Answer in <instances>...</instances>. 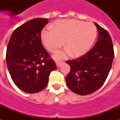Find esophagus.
Listing matches in <instances>:
<instances>
[{
	"label": "esophagus",
	"instance_id": "1",
	"mask_svg": "<svg viewBox=\"0 0 120 120\" xmlns=\"http://www.w3.org/2000/svg\"><path fill=\"white\" fill-rule=\"evenodd\" d=\"M62 63H63V62H60V61H56V66H57V67H58V68H59V66H61V65L62 64Z\"/></svg>",
	"mask_w": 120,
	"mask_h": 120
}]
</instances>
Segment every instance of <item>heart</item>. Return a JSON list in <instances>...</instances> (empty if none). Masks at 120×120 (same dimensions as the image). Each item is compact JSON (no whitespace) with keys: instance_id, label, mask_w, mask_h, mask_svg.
<instances>
[{"instance_id":"1","label":"heart","mask_w":120,"mask_h":120,"mask_svg":"<svg viewBox=\"0 0 120 120\" xmlns=\"http://www.w3.org/2000/svg\"><path fill=\"white\" fill-rule=\"evenodd\" d=\"M97 28L93 23L78 20H58L52 29L47 28L41 32L42 41L45 47L52 53H55L64 44L66 49L57 53L56 58L66 57L71 53L75 57L85 54L95 41Z\"/></svg>"}]
</instances>
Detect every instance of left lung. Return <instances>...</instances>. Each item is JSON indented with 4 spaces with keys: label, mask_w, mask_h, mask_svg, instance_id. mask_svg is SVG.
<instances>
[{
    "label": "left lung",
    "mask_w": 120,
    "mask_h": 120,
    "mask_svg": "<svg viewBox=\"0 0 120 120\" xmlns=\"http://www.w3.org/2000/svg\"><path fill=\"white\" fill-rule=\"evenodd\" d=\"M94 24L98 30L94 46L82 56L66 61L71 67L66 78L67 86L79 95L92 93L104 84L115 56L109 33L98 24L94 22Z\"/></svg>",
    "instance_id": "1"
}]
</instances>
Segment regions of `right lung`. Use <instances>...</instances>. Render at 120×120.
Returning <instances> with one entry per match:
<instances>
[{
    "mask_svg": "<svg viewBox=\"0 0 120 120\" xmlns=\"http://www.w3.org/2000/svg\"><path fill=\"white\" fill-rule=\"evenodd\" d=\"M47 19L35 18L15 29L6 51V63L15 84L27 93L41 91L57 68L42 44L41 34Z\"/></svg>",
    "mask_w": 120,
    "mask_h": 120,
    "instance_id": "add662e5",
    "label": "right lung"
}]
</instances>
